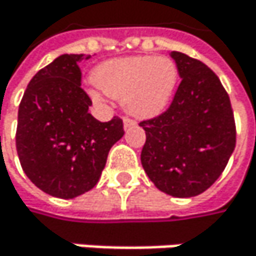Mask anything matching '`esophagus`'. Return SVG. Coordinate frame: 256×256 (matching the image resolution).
Listing matches in <instances>:
<instances>
[{
  "label": "esophagus",
  "mask_w": 256,
  "mask_h": 256,
  "mask_svg": "<svg viewBox=\"0 0 256 256\" xmlns=\"http://www.w3.org/2000/svg\"><path fill=\"white\" fill-rule=\"evenodd\" d=\"M123 123H124V128H134L136 126V122L134 120H132V118H128V117H124V120H123Z\"/></svg>",
  "instance_id": "1"
}]
</instances>
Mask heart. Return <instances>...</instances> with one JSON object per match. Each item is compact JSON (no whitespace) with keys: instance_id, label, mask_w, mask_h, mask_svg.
Wrapping results in <instances>:
<instances>
[{"instance_id":"b5f03b06","label":"heart","mask_w":256,"mask_h":256,"mask_svg":"<svg viewBox=\"0 0 256 256\" xmlns=\"http://www.w3.org/2000/svg\"><path fill=\"white\" fill-rule=\"evenodd\" d=\"M93 81L106 96L123 99L130 114L150 118L169 104L178 82V68L166 56L118 58L100 64L93 72ZM92 96L100 99L96 90Z\"/></svg>"}]
</instances>
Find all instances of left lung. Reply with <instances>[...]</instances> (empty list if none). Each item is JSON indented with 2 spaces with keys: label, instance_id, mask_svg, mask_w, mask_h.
<instances>
[{
  "label": "left lung",
  "instance_id": "1",
  "mask_svg": "<svg viewBox=\"0 0 256 256\" xmlns=\"http://www.w3.org/2000/svg\"><path fill=\"white\" fill-rule=\"evenodd\" d=\"M180 82L169 108L144 120L140 163L154 185L174 197H194L224 172L236 146L228 93L203 62L172 52Z\"/></svg>",
  "mask_w": 256,
  "mask_h": 256
}]
</instances>
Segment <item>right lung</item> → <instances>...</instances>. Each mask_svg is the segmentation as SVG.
I'll return each instance as SVG.
<instances>
[{
    "label": "right lung",
    "instance_id": "right-lung-1",
    "mask_svg": "<svg viewBox=\"0 0 256 256\" xmlns=\"http://www.w3.org/2000/svg\"><path fill=\"white\" fill-rule=\"evenodd\" d=\"M90 56L62 54L40 70L19 105L16 150L35 186L59 198L90 191L100 178L111 146L123 138L120 117L102 123L81 88L78 64Z\"/></svg>",
    "mask_w": 256,
    "mask_h": 256
}]
</instances>
